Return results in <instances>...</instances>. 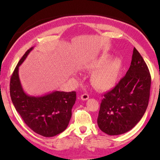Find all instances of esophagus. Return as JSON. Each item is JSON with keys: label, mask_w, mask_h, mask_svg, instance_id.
<instances>
[{"label": "esophagus", "mask_w": 160, "mask_h": 160, "mask_svg": "<svg viewBox=\"0 0 160 160\" xmlns=\"http://www.w3.org/2000/svg\"><path fill=\"white\" fill-rule=\"evenodd\" d=\"M89 98V96L87 93H84L81 96V99L82 100H87Z\"/></svg>", "instance_id": "34e87169"}]
</instances>
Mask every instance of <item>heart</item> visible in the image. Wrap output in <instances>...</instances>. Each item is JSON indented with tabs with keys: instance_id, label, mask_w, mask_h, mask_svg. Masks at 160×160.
<instances>
[{
	"instance_id": "1",
	"label": "heart",
	"mask_w": 160,
	"mask_h": 160,
	"mask_svg": "<svg viewBox=\"0 0 160 160\" xmlns=\"http://www.w3.org/2000/svg\"><path fill=\"white\" fill-rule=\"evenodd\" d=\"M111 58V55L104 53L88 61L84 68L92 73L90 78L92 85L98 90L108 91L116 85L122 69V60L119 58Z\"/></svg>"
}]
</instances>
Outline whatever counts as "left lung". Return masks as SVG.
<instances>
[{
	"label": "left lung",
	"mask_w": 160,
	"mask_h": 160,
	"mask_svg": "<svg viewBox=\"0 0 160 160\" xmlns=\"http://www.w3.org/2000/svg\"><path fill=\"white\" fill-rule=\"evenodd\" d=\"M151 78L138 51L132 52L131 66L114 89L104 95L98 125L109 135L125 133L133 128L147 110Z\"/></svg>",
	"instance_id": "1"
}]
</instances>
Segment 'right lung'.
Here are the masks:
<instances>
[{"mask_svg":"<svg viewBox=\"0 0 160 160\" xmlns=\"http://www.w3.org/2000/svg\"><path fill=\"white\" fill-rule=\"evenodd\" d=\"M33 49V47L27 51L13 71L10 80V96L16 110L33 131L44 137H53L68 127L76 93L55 91L32 96L24 91L19 78V67Z\"/></svg>","mask_w":160,"mask_h":160,"instance_id":"add662e5","label":"right lung"}]
</instances>
